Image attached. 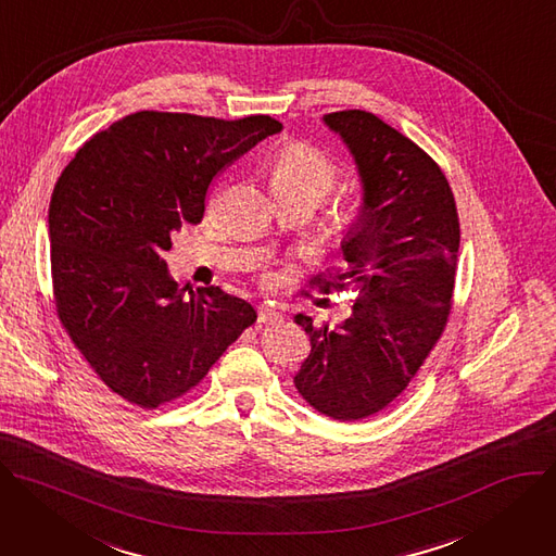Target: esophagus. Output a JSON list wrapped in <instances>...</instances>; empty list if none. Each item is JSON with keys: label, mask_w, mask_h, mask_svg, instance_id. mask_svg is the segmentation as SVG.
Returning a JSON list of instances; mask_svg holds the SVG:
<instances>
[{"label": "esophagus", "mask_w": 556, "mask_h": 556, "mask_svg": "<svg viewBox=\"0 0 556 556\" xmlns=\"http://www.w3.org/2000/svg\"><path fill=\"white\" fill-rule=\"evenodd\" d=\"M280 320H282V314L278 309H274V306H269V304L258 306V325H274Z\"/></svg>", "instance_id": "1"}]
</instances>
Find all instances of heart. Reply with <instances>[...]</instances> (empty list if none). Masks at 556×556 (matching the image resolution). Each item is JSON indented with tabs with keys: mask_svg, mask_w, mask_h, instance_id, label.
<instances>
[{
	"mask_svg": "<svg viewBox=\"0 0 556 556\" xmlns=\"http://www.w3.org/2000/svg\"><path fill=\"white\" fill-rule=\"evenodd\" d=\"M338 174L325 152L293 143L282 148L271 165V190L276 197H304L318 205L333 190Z\"/></svg>",
	"mask_w": 556,
	"mask_h": 556,
	"instance_id": "1",
	"label": "heart"
}]
</instances>
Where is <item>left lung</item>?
<instances>
[{
  "instance_id": "obj_1",
  "label": "left lung",
  "mask_w": 556,
  "mask_h": 556,
  "mask_svg": "<svg viewBox=\"0 0 556 556\" xmlns=\"http://www.w3.org/2000/svg\"><path fill=\"white\" fill-rule=\"evenodd\" d=\"M323 123L346 146L362 192L340 240L344 274L333 276L346 280L338 287L353 293V304L333 327L295 316L312 353L293 384L316 410L353 421L389 406L440 340L455 287L459 220L438 163L382 118L344 110Z\"/></svg>"
}]
</instances>
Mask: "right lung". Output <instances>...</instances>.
Masks as SVG:
<instances>
[{"label": "right lung", "instance_id": "add662e5", "mask_svg": "<svg viewBox=\"0 0 556 556\" xmlns=\"http://www.w3.org/2000/svg\"><path fill=\"white\" fill-rule=\"evenodd\" d=\"M271 116L135 112L94 135L59 176L48 238L56 314L94 374L143 408L197 387L256 323L220 287L184 291L165 252L201 223L214 176L278 135Z\"/></svg>", "mask_w": 556, "mask_h": 556}]
</instances>
